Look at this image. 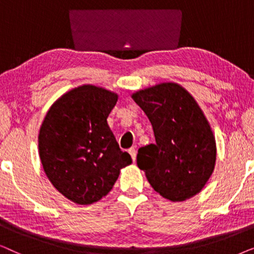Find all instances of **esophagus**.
<instances>
[{
  "label": "esophagus",
  "mask_w": 254,
  "mask_h": 254,
  "mask_svg": "<svg viewBox=\"0 0 254 254\" xmlns=\"http://www.w3.org/2000/svg\"><path fill=\"white\" fill-rule=\"evenodd\" d=\"M128 152H129V155H130L131 159H133V162L136 161V150H135L134 148H130L129 150H128Z\"/></svg>",
  "instance_id": "1"
}]
</instances>
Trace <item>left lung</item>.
<instances>
[{
    "label": "left lung",
    "mask_w": 254,
    "mask_h": 254,
    "mask_svg": "<svg viewBox=\"0 0 254 254\" xmlns=\"http://www.w3.org/2000/svg\"><path fill=\"white\" fill-rule=\"evenodd\" d=\"M131 98L150 120L156 141L138 149L137 166L165 199L194 196L216 162V141L202 110L185 88L172 82L138 90Z\"/></svg>",
    "instance_id": "left-lung-1"
}]
</instances>
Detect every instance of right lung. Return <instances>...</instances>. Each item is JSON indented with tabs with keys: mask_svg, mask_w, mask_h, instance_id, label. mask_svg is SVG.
<instances>
[{
	"mask_svg": "<svg viewBox=\"0 0 254 254\" xmlns=\"http://www.w3.org/2000/svg\"><path fill=\"white\" fill-rule=\"evenodd\" d=\"M118 95L84 84L62 95L41 124L38 143L44 171L62 195L91 204L113 189L120 170L131 164L107 124Z\"/></svg>",
	"mask_w": 254,
	"mask_h": 254,
	"instance_id": "right-lung-1",
	"label": "right lung"
}]
</instances>
